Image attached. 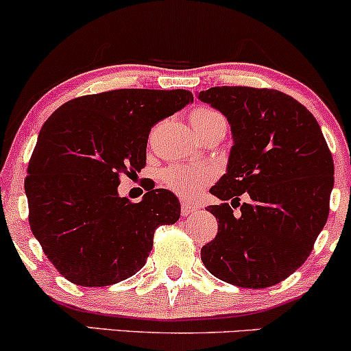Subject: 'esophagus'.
Wrapping results in <instances>:
<instances>
[{"label":"esophagus","mask_w":351,"mask_h":351,"mask_svg":"<svg viewBox=\"0 0 351 351\" xmlns=\"http://www.w3.org/2000/svg\"><path fill=\"white\" fill-rule=\"evenodd\" d=\"M196 208L195 204H191V203H188V201H183V203H181V216H189V215H193V213L196 211Z\"/></svg>","instance_id":"obj_1"}]
</instances>
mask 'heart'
<instances>
[{
  "label": "heart",
  "instance_id": "1",
  "mask_svg": "<svg viewBox=\"0 0 351 351\" xmlns=\"http://www.w3.org/2000/svg\"><path fill=\"white\" fill-rule=\"evenodd\" d=\"M195 132L211 127V125H226L224 117L211 107H198L189 114ZM215 178V170L209 167H189V165H173L163 173L167 186L183 198H193Z\"/></svg>",
  "mask_w": 351,
  "mask_h": 351
}]
</instances>
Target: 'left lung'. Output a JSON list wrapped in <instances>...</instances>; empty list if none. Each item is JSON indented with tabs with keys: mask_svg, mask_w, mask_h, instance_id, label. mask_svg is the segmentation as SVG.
Wrapping results in <instances>:
<instances>
[{
	"mask_svg": "<svg viewBox=\"0 0 351 351\" xmlns=\"http://www.w3.org/2000/svg\"><path fill=\"white\" fill-rule=\"evenodd\" d=\"M198 99L226 117L234 142L226 173L209 189L223 203L208 206L217 234L201 261L228 284L271 287L307 261L327 223L332 153L315 117L284 92L223 86ZM244 192L252 201L239 204Z\"/></svg>",
	"mask_w": 351,
	"mask_h": 351,
	"instance_id": "obj_1",
	"label": "left lung"
}]
</instances>
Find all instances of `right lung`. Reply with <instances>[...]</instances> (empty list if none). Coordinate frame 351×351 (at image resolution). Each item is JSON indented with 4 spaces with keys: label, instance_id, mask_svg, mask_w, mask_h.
<instances>
[{
    "label": "right lung",
    "instance_id": "add662e5",
    "mask_svg": "<svg viewBox=\"0 0 351 351\" xmlns=\"http://www.w3.org/2000/svg\"><path fill=\"white\" fill-rule=\"evenodd\" d=\"M193 102L183 88H119L72 99L39 132L24 180L29 226L67 280L104 287L147 263L155 229L180 219V201L163 188L140 203L117 191L122 175L147 162L152 127Z\"/></svg>",
    "mask_w": 351,
    "mask_h": 351
}]
</instances>
